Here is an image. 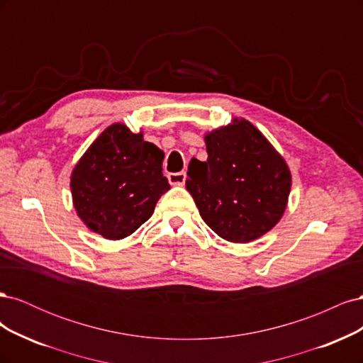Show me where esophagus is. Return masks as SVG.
Instances as JSON below:
<instances>
[{
  "label": "esophagus",
  "mask_w": 363,
  "mask_h": 363,
  "mask_svg": "<svg viewBox=\"0 0 363 363\" xmlns=\"http://www.w3.org/2000/svg\"><path fill=\"white\" fill-rule=\"evenodd\" d=\"M168 180L172 186H183L186 182V172H172L168 175Z\"/></svg>",
  "instance_id": "obj_1"
}]
</instances>
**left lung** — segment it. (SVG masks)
Masks as SVG:
<instances>
[{"instance_id":"1","label":"left lung","mask_w":363,"mask_h":363,"mask_svg":"<svg viewBox=\"0 0 363 363\" xmlns=\"http://www.w3.org/2000/svg\"><path fill=\"white\" fill-rule=\"evenodd\" d=\"M204 142L207 160H191L186 189L218 236L252 242L286 211L292 184L288 163L244 118L208 131Z\"/></svg>"}]
</instances>
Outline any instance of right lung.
<instances>
[{
  "mask_svg": "<svg viewBox=\"0 0 363 363\" xmlns=\"http://www.w3.org/2000/svg\"><path fill=\"white\" fill-rule=\"evenodd\" d=\"M163 151L115 123L84 151L71 172L72 204L83 224L108 240L135 233L169 189Z\"/></svg>",
  "mask_w": 363,
  "mask_h": 363,
  "instance_id": "obj_1",
  "label": "right lung"
}]
</instances>
